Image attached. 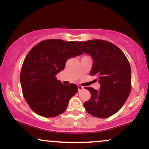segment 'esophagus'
Segmentation results:
<instances>
[{
    "label": "esophagus",
    "mask_w": 149,
    "mask_h": 149,
    "mask_svg": "<svg viewBox=\"0 0 149 149\" xmlns=\"http://www.w3.org/2000/svg\"><path fill=\"white\" fill-rule=\"evenodd\" d=\"M78 90H79V91H80V90H82L83 89V86H81V85H78Z\"/></svg>",
    "instance_id": "obj_1"
}]
</instances>
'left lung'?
Instances as JSON below:
<instances>
[{
    "label": "left lung",
    "mask_w": 149,
    "mask_h": 149,
    "mask_svg": "<svg viewBox=\"0 0 149 149\" xmlns=\"http://www.w3.org/2000/svg\"><path fill=\"white\" fill-rule=\"evenodd\" d=\"M93 59L91 76H95L100 89L85 88L91 94L83 105L90 115L106 118L118 112L131 91V68L127 57L117 46L107 40L76 42Z\"/></svg>",
    "instance_id": "obj_1"
}]
</instances>
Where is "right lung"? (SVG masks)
Wrapping results in <instances>:
<instances>
[{"mask_svg": "<svg viewBox=\"0 0 149 149\" xmlns=\"http://www.w3.org/2000/svg\"><path fill=\"white\" fill-rule=\"evenodd\" d=\"M83 54L74 41L42 40L25 57L20 73L24 97L38 115L53 118L66 111L70 99L78 92L76 85H64L56 75L69 58Z\"/></svg>", "mask_w": 149, "mask_h": 149, "instance_id": "obj_1", "label": "right lung"}]
</instances>
